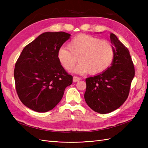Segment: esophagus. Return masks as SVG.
<instances>
[{
    "label": "esophagus",
    "mask_w": 148,
    "mask_h": 148,
    "mask_svg": "<svg viewBox=\"0 0 148 148\" xmlns=\"http://www.w3.org/2000/svg\"><path fill=\"white\" fill-rule=\"evenodd\" d=\"M79 80H80V78L79 77H77V76L73 77V82L76 83V82H77V81H79Z\"/></svg>",
    "instance_id": "obj_1"
}]
</instances>
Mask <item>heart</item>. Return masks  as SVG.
<instances>
[{"mask_svg": "<svg viewBox=\"0 0 148 148\" xmlns=\"http://www.w3.org/2000/svg\"><path fill=\"white\" fill-rule=\"evenodd\" d=\"M114 56V49L108 40L83 34L74 37L68 48L62 47L58 51L59 61L66 70H72L77 60L80 62L74 69L78 74L102 73L112 64Z\"/></svg>", "mask_w": 148, "mask_h": 148, "instance_id": "b5f03b06", "label": "heart"}]
</instances>
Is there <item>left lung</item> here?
<instances>
[{"label": "left lung", "mask_w": 148, "mask_h": 148, "mask_svg": "<svg viewBox=\"0 0 148 148\" xmlns=\"http://www.w3.org/2000/svg\"><path fill=\"white\" fill-rule=\"evenodd\" d=\"M110 39L114 51L111 65L104 72L86 79L84 99L90 108L100 114L119 108L128 98L135 69L130 52L114 34Z\"/></svg>", "instance_id": "1"}]
</instances>
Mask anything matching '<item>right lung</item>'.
Wrapping results in <instances>:
<instances>
[{"label":"right lung","instance_id":"add662e5","mask_svg":"<svg viewBox=\"0 0 148 148\" xmlns=\"http://www.w3.org/2000/svg\"><path fill=\"white\" fill-rule=\"evenodd\" d=\"M71 34L45 32L29 43L15 64L14 77L19 99L39 112L53 109L62 100L72 76L62 67L58 51Z\"/></svg>","mask_w":148,"mask_h":148}]
</instances>
